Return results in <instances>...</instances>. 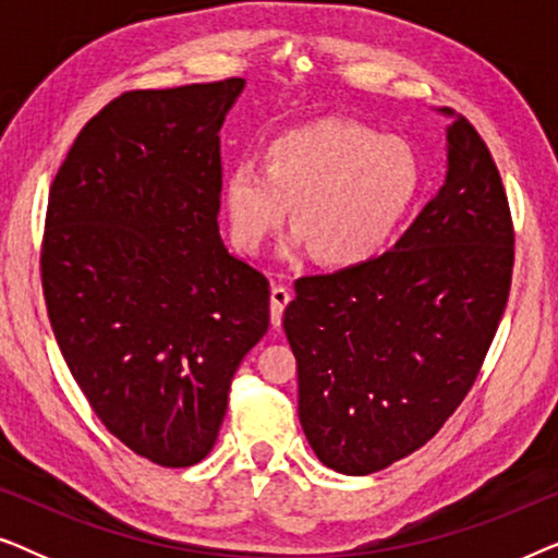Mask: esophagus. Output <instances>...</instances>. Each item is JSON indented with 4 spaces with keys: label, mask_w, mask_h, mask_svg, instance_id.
<instances>
[{
    "label": "esophagus",
    "mask_w": 558,
    "mask_h": 558,
    "mask_svg": "<svg viewBox=\"0 0 558 558\" xmlns=\"http://www.w3.org/2000/svg\"><path fill=\"white\" fill-rule=\"evenodd\" d=\"M292 300V292L287 287L274 284L271 287V325L281 327V317H284V307Z\"/></svg>",
    "instance_id": "obj_1"
}]
</instances>
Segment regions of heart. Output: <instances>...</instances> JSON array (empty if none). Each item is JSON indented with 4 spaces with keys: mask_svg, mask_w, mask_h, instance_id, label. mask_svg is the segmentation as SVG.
<instances>
[{
    "mask_svg": "<svg viewBox=\"0 0 558 558\" xmlns=\"http://www.w3.org/2000/svg\"><path fill=\"white\" fill-rule=\"evenodd\" d=\"M422 170L409 142L338 119L294 126L269 142L264 167L243 159L226 174L223 208L235 246L256 254L292 208V248L319 264L378 256L414 203Z\"/></svg>",
    "mask_w": 558,
    "mask_h": 558,
    "instance_id": "heart-1",
    "label": "heart"
}]
</instances>
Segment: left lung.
<instances>
[{
	"label": "left lung",
	"instance_id": "obj_1",
	"mask_svg": "<svg viewBox=\"0 0 558 558\" xmlns=\"http://www.w3.org/2000/svg\"><path fill=\"white\" fill-rule=\"evenodd\" d=\"M447 126V178L391 251L302 277L284 310L300 422L319 462L371 475L416 452L475 384L506 312L513 220L490 149Z\"/></svg>",
	"mask_w": 558,
	"mask_h": 558
}]
</instances>
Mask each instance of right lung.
Here are the masks:
<instances>
[{"label": "right lung", "instance_id": "right-lung-1", "mask_svg": "<svg viewBox=\"0 0 558 558\" xmlns=\"http://www.w3.org/2000/svg\"><path fill=\"white\" fill-rule=\"evenodd\" d=\"M243 86L113 98L48 197L40 271L60 353L106 429L162 468L210 452L233 373L269 330V279L218 233V132Z\"/></svg>", "mask_w": 558, "mask_h": 558}]
</instances>
